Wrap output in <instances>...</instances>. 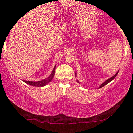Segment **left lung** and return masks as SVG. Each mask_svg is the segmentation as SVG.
<instances>
[{
  "label": "left lung",
  "instance_id": "8db88e82",
  "mask_svg": "<svg viewBox=\"0 0 133 133\" xmlns=\"http://www.w3.org/2000/svg\"><path fill=\"white\" fill-rule=\"evenodd\" d=\"M118 72H119V71H118ZM118 72H116V74H114V75L113 76H112V77H111L110 79H108V80H106V81H105L104 82H103V83L101 85V86H99V88H102V87L104 86L105 85H106V84H108V83H109V82H110L111 81L113 80V79H114V78H115L116 77V76L117 75V74H118ZM77 82H79V81H78V80H77Z\"/></svg>",
  "mask_w": 133,
  "mask_h": 133
}]
</instances>
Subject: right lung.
<instances>
[{
	"instance_id": "1",
	"label": "right lung",
	"mask_w": 133,
	"mask_h": 133,
	"mask_svg": "<svg viewBox=\"0 0 133 133\" xmlns=\"http://www.w3.org/2000/svg\"><path fill=\"white\" fill-rule=\"evenodd\" d=\"M56 65L54 66V69H53L52 72L50 76L49 77H47V78H45L44 80L39 81H25L23 80V81L25 82V83L28 84L30 85V86H37V87H42L47 85L49 82H50L52 81V79H53V77H54V74H55V69H56Z\"/></svg>"
}]
</instances>
